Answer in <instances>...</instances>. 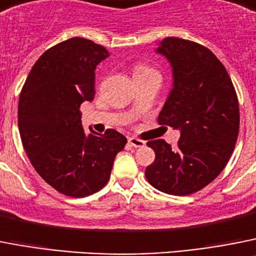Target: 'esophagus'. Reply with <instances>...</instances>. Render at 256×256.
Here are the masks:
<instances>
[{
    "instance_id": "obj_1",
    "label": "esophagus",
    "mask_w": 256,
    "mask_h": 256,
    "mask_svg": "<svg viewBox=\"0 0 256 256\" xmlns=\"http://www.w3.org/2000/svg\"><path fill=\"white\" fill-rule=\"evenodd\" d=\"M128 143H130L132 146H135V148H143V146H146V142L140 140V139H138V138H134V136L128 138Z\"/></svg>"
}]
</instances>
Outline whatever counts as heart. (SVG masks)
<instances>
[{"instance_id": "b5f03b06", "label": "heart", "mask_w": 256, "mask_h": 256, "mask_svg": "<svg viewBox=\"0 0 256 256\" xmlns=\"http://www.w3.org/2000/svg\"><path fill=\"white\" fill-rule=\"evenodd\" d=\"M150 73H157L154 70L146 66H136L134 70V76L136 74H150Z\"/></svg>"}]
</instances>
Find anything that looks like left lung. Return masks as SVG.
Returning a JSON list of instances; mask_svg holds the SVG:
<instances>
[{
	"instance_id": "1",
	"label": "left lung",
	"mask_w": 256,
	"mask_h": 256,
	"mask_svg": "<svg viewBox=\"0 0 256 256\" xmlns=\"http://www.w3.org/2000/svg\"><path fill=\"white\" fill-rule=\"evenodd\" d=\"M156 51L168 59L174 77L158 124L180 130V139L176 148L164 139L146 143L156 158L146 178L168 194H192L230 161L238 136V99L226 66L205 46L168 37Z\"/></svg>"
}]
</instances>
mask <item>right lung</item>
<instances>
[{
	"label": "right lung",
	"mask_w": 256,
	"mask_h": 256,
	"mask_svg": "<svg viewBox=\"0 0 256 256\" xmlns=\"http://www.w3.org/2000/svg\"><path fill=\"white\" fill-rule=\"evenodd\" d=\"M110 56L102 45L73 37L46 50L22 88L18 125L30 164L48 184L70 197L100 190L128 139L108 128L86 134L80 106L95 95L96 66Z\"/></svg>",
	"instance_id": "obj_1"
}]
</instances>
